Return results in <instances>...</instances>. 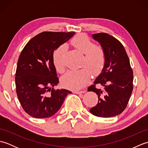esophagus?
Segmentation results:
<instances>
[{"instance_id": "34e87169", "label": "esophagus", "mask_w": 148, "mask_h": 148, "mask_svg": "<svg viewBox=\"0 0 148 148\" xmlns=\"http://www.w3.org/2000/svg\"><path fill=\"white\" fill-rule=\"evenodd\" d=\"M84 92H86V90H81V91H79V90H75L74 91V93H76V94H81V93H83Z\"/></svg>"}]
</instances>
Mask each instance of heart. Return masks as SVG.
Returning <instances> with one entry per match:
<instances>
[{
	"label": "heart",
	"instance_id": "heart-1",
	"mask_svg": "<svg viewBox=\"0 0 148 148\" xmlns=\"http://www.w3.org/2000/svg\"><path fill=\"white\" fill-rule=\"evenodd\" d=\"M71 44L78 51L83 53L80 70L71 71L62 77V82L65 86L73 90L82 88L89 82L91 72L98 75L104 67L106 53L102 46L95 45L90 37L84 34H77L71 40ZM67 48L64 45L58 46L53 53V61L56 70L64 72L65 70V56Z\"/></svg>",
	"mask_w": 148,
	"mask_h": 148
}]
</instances>
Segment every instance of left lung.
Segmentation results:
<instances>
[{"instance_id":"left-lung-1","label":"left lung","mask_w":148,"mask_h":148,"mask_svg":"<svg viewBox=\"0 0 148 148\" xmlns=\"http://www.w3.org/2000/svg\"><path fill=\"white\" fill-rule=\"evenodd\" d=\"M105 49L106 63L102 72L88 91L96 93L98 103L90 112L98 117L117 116L124 111L133 90V71L123 46L115 37L107 33L93 34ZM97 84L103 87L96 88Z\"/></svg>"}]
</instances>
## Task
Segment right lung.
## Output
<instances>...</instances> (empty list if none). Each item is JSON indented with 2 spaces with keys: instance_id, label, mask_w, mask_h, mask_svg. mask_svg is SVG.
I'll use <instances>...</instances> for the list:
<instances>
[{
  "instance_id": "right-lung-1",
  "label": "right lung",
  "mask_w": 148,
  "mask_h": 148,
  "mask_svg": "<svg viewBox=\"0 0 148 148\" xmlns=\"http://www.w3.org/2000/svg\"><path fill=\"white\" fill-rule=\"evenodd\" d=\"M74 34L43 32L30 39L21 51L15 74L16 91L22 108L32 117L46 118L55 114L71 93L49 86L59 82L53 51Z\"/></svg>"
}]
</instances>
